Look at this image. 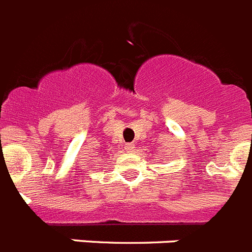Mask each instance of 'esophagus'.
<instances>
[{
	"mask_svg": "<svg viewBox=\"0 0 252 252\" xmlns=\"http://www.w3.org/2000/svg\"><path fill=\"white\" fill-rule=\"evenodd\" d=\"M124 148H126V151H128V152H133V151H134V144L133 143H126V146H124Z\"/></svg>",
	"mask_w": 252,
	"mask_h": 252,
	"instance_id": "obj_1",
	"label": "esophagus"
}]
</instances>
